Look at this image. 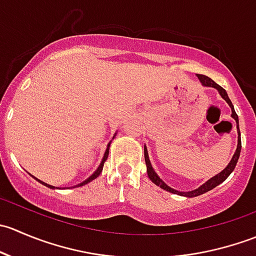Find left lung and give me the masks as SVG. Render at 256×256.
Masks as SVG:
<instances>
[{
  "instance_id": "8db88e82",
  "label": "left lung",
  "mask_w": 256,
  "mask_h": 256,
  "mask_svg": "<svg viewBox=\"0 0 256 256\" xmlns=\"http://www.w3.org/2000/svg\"><path fill=\"white\" fill-rule=\"evenodd\" d=\"M198 79L200 80V82H202L204 86H212V88H216V90L219 92V94L222 95V98H223L224 100H226V102L229 104V106L232 108V118H234V120L236 121V128H238V134H239V138H238V146H236V154H234L233 158H232V161L229 162L228 166L226 167V168L223 170V171L220 172V174H218L216 176L212 177L210 180H208L207 182L204 183L203 186H200V188H197V190H190V192H178V190H174V188L168 187V186L166 184V183L164 182V180H161L158 176H157L156 172L154 171V168H152L151 166V162H150V158H148V154H147V150H146V146H144V162H146V166H147V174H148V178L152 180V182L154 183L156 186H160V187L162 188V190H167V192H171V193H174V194H180V196H184V197H197V196H200L203 194V193L208 192V190H213L214 187H216V186L219 184V183H222L223 180H226V178H228L229 174L233 172V170L236 168V162H238L239 160V156H240V150H242V140H240V130H239V120H238V115H236V110H234V106L233 104H232L230 99H229L228 94H226V90L223 89V88L220 86V85L216 84L214 80H212L210 78H208V76H202V74H198Z\"/></svg>"
}]
</instances>
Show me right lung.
I'll use <instances>...</instances> for the list:
<instances>
[{"mask_svg":"<svg viewBox=\"0 0 256 256\" xmlns=\"http://www.w3.org/2000/svg\"><path fill=\"white\" fill-rule=\"evenodd\" d=\"M109 146H110V144H108V148H106V151H105V154H104V158H102V164H100V166L98 167V170L94 172V174H92V176H90L89 178H88V180H85L84 182H82L80 183V184H78V186H76V187H80V186H84V184H86V183H89V182H92V180H95V178H96L98 176H99L100 174H102V167H104V164H105V161H106V158H108V154H109ZM36 180H37V178H36ZM40 183H42V184H44V186H47V187H49V188H54L53 186H50V184H47V183H44V182H42V180H40Z\"/></svg>","mask_w":256,"mask_h":256,"instance_id":"add662e5","label":"right lung"}]
</instances>
